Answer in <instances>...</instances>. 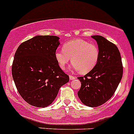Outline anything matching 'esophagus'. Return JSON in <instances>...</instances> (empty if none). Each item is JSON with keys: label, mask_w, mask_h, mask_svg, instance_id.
<instances>
[{"label": "esophagus", "mask_w": 134, "mask_h": 134, "mask_svg": "<svg viewBox=\"0 0 134 134\" xmlns=\"http://www.w3.org/2000/svg\"><path fill=\"white\" fill-rule=\"evenodd\" d=\"M70 80H74L75 79H77V77L75 76H72V75H70Z\"/></svg>", "instance_id": "esophagus-1"}]
</instances>
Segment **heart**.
<instances>
[{
	"label": "heart",
	"instance_id": "b5f03b06",
	"mask_svg": "<svg viewBox=\"0 0 134 134\" xmlns=\"http://www.w3.org/2000/svg\"><path fill=\"white\" fill-rule=\"evenodd\" d=\"M55 58L59 67L65 70L70 59L72 68L81 74H87L97 65L99 50L94 44L82 39H74L65 42L63 50H57Z\"/></svg>",
	"mask_w": 134,
	"mask_h": 134
}]
</instances>
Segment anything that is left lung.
Segmentation results:
<instances>
[{
  "mask_svg": "<svg viewBox=\"0 0 134 134\" xmlns=\"http://www.w3.org/2000/svg\"><path fill=\"white\" fill-rule=\"evenodd\" d=\"M92 38L97 43L99 60L92 71L78 77L81 87L77 94L84 104L97 107L112 97L122 79L123 68L118 47L100 35Z\"/></svg>",
  "mask_w": 134,
  "mask_h": 134,
  "instance_id": "1",
  "label": "left lung"
}]
</instances>
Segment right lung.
Masks as SVG:
<instances>
[{
  "mask_svg": "<svg viewBox=\"0 0 134 134\" xmlns=\"http://www.w3.org/2000/svg\"><path fill=\"white\" fill-rule=\"evenodd\" d=\"M59 37L37 35L18 47L12 76L19 94L30 105L44 108L53 103L69 76L56 61Z\"/></svg>",
  "mask_w": 134,
  "mask_h": 134,
  "instance_id": "obj_1",
  "label": "right lung"
}]
</instances>
